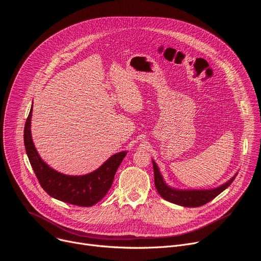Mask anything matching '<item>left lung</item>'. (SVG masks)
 <instances>
[{
	"mask_svg": "<svg viewBox=\"0 0 261 261\" xmlns=\"http://www.w3.org/2000/svg\"><path fill=\"white\" fill-rule=\"evenodd\" d=\"M153 173H154V185L158 193L160 194L165 200L184 207H200L205 203L217 197L220 193L227 189L234 180L233 176L227 182L220 186L217 189L211 190H177L168 187L163 180V177L159 171V167L154 161H152Z\"/></svg>",
	"mask_w": 261,
	"mask_h": 261,
	"instance_id": "obj_1",
	"label": "left lung"
}]
</instances>
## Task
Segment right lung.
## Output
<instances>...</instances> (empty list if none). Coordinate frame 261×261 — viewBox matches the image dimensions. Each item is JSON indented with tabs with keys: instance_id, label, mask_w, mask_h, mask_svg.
Returning a JSON list of instances; mask_svg holds the SVG:
<instances>
[{
	"instance_id": "add662e5",
	"label": "right lung",
	"mask_w": 261,
	"mask_h": 261,
	"mask_svg": "<svg viewBox=\"0 0 261 261\" xmlns=\"http://www.w3.org/2000/svg\"><path fill=\"white\" fill-rule=\"evenodd\" d=\"M32 109L25 121L24 145L34 173L41 188L59 200L74 206L90 207L102 199L112 187L113 180L127 151L113 154L95 172L83 176H69L54 171L41 160L31 137Z\"/></svg>"
}]
</instances>
